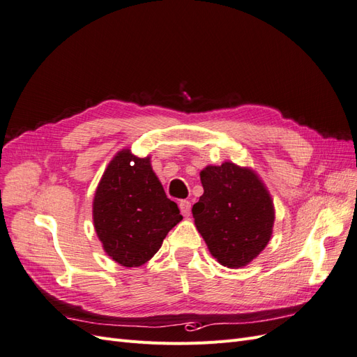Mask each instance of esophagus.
Returning <instances> with one entry per match:
<instances>
[{
  "label": "esophagus",
  "mask_w": 357,
  "mask_h": 357,
  "mask_svg": "<svg viewBox=\"0 0 357 357\" xmlns=\"http://www.w3.org/2000/svg\"><path fill=\"white\" fill-rule=\"evenodd\" d=\"M179 209L183 216H188L191 212V203L188 200H181L179 202Z\"/></svg>",
  "instance_id": "34e87169"
}]
</instances>
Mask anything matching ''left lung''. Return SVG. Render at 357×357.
Segmentation results:
<instances>
[{
	"label": "left lung",
	"instance_id": "left-lung-1",
	"mask_svg": "<svg viewBox=\"0 0 357 357\" xmlns=\"http://www.w3.org/2000/svg\"><path fill=\"white\" fill-rule=\"evenodd\" d=\"M200 181L204 192L192 216L209 252L225 267L248 266L271 238L270 192L254 170L231 162L204 167Z\"/></svg>",
	"mask_w": 357,
	"mask_h": 357
}]
</instances>
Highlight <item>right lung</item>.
Masks as SVG:
<instances>
[{
  "mask_svg": "<svg viewBox=\"0 0 357 357\" xmlns=\"http://www.w3.org/2000/svg\"><path fill=\"white\" fill-rule=\"evenodd\" d=\"M181 220L149 157H136L130 149L117 153L93 199V224L107 255L123 267H139L157 254Z\"/></svg>",
  "mask_w": 357,
  "mask_h": 357,
  "instance_id": "1",
  "label": "right lung"
}]
</instances>
